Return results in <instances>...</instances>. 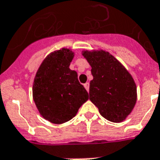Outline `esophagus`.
I'll use <instances>...</instances> for the list:
<instances>
[{"label":"esophagus","instance_id":"1","mask_svg":"<svg viewBox=\"0 0 160 160\" xmlns=\"http://www.w3.org/2000/svg\"><path fill=\"white\" fill-rule=\"evenodd\" d=\"M84 86H85V88L87 92H89V87H90V84L88 82H86V84H84Z\"/></svg>","mask_w":160,"mask_h":160}]
</instances>
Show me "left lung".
Here are the masks:
<instances>
[{
	"instance_id": "8db88e82",
	"label": "left lung",
	"mask_w": 160,
	"mask_h": 160,
	"mask_svg": "<svg viewBox=\"0 0 160 160\" xmlns=\"http://www.w3.org/2000/svg\"><path fill=\"white\" fill-rule=\"evenodd\" d=\"M82 56L92 67L90 100L99 113L111 122L124 121L137 99L135 80L124 65L108 52L84 50Z\"/></svg>"
}]
</instances>
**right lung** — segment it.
<instances>
[{
    "label": "right lung",
    "mask_w": 160,
    "mask_h": 160,
    "mask_svg": "<svg viewBox=\"0 0 160 160\" xmlns=\"http://www.w3.org/2000/svg\"><path fill=\"white\" fill-rule=\"evenodd\" d=\"M74 52L61 48L49 53L38 68L33 83V99L39 113L53 124H63L73 119L81 105L89 99L69 65Z\"/></svg>",
    "instance_id": "right-lung-1"
}]
</instances>
